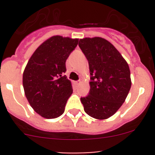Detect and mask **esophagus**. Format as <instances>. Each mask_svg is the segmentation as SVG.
I'll use <instances>...</instances> for the list:
<instances>
[{"instance_id": "1", "label": "esophagus", "mask_w": 155, "mask_h": 155, "mask_svg": "<svg viewBox=\"0 0 155 155\" xmlns=\"http://www.w3.org/2000/svg\"><path fill=\"white\" fill-rule=\"evenodd\" d=\"M74 83H75V85H79V84H80V81H76Z\"/></svg>"}]
</instances>
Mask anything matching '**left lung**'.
<instances>
[{"label": "left lung", "instance_id": "1", "mask_svg": "<svg viewBox=\"0 0 155 155\" xmlns=\"http://www.w3.org/2000/svg\"><path fill=\"white\" fill-rule=\"evenodd\" d=\"M79 46L88 61L90 91L81 97L84 110L98 120L112 116L125 101L131 87L130 71L116 48L102 37H85Z\"/></svg>", "mask_w": 155, "mask_h": 155}]
</instances>
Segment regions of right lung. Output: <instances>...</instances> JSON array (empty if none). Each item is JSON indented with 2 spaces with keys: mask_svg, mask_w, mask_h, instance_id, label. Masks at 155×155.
Returning a JSON list of instances; mask_svg holds the SVG:
<instances>
[{
  "mask_svg": "<svg viewBox=\"0 0 155 155\" xmlns=\"http://www.w3.org/2000/svg\"><path fill=\"white\" fill-rule=\"evenodd\" d=\"M79 39L53 36L35 50L25 68L22 83L26 98L34 111L47 119L64 113L73 93L66 76V61Z\"/></svg>",
  "mask_w": 155,
  "mask_h": 155,
  "instance_id": "1",
  "label": "right lung"
}]
</instances>
